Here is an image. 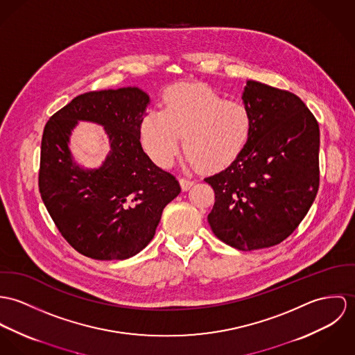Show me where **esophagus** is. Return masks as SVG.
<instances>
[{"instance_id": "obj_1", "label": "esophagus", "mask_w": 355, "mask_h": 355, "mask_svg": "<svg viewBox=\"0 0 355 355\" xmlns=\"http://www.w3.org/2000/svg\"><path fill=\"white\" fill-rule=\"evenodd\" d=\"M180 184H181V188H182V191H189L192 187H193V181H191V180H187V178H181L180 180Z\"/></svg>"}]
</instances>
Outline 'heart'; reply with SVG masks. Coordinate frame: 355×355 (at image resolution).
I'll list each match as a JSON object with an SVG mask.
<instances>
[{"instance_id":"obj_1","label":"heart","mask_w":355,"mask_h":355,"mask_svg":"<svg viewBox=\"0 0 355 355\" xmlns=\"http://www.w3.org/2000/svg\"><path fill=\"white\" fill-rule=\"evenodd\" d=\"M252 129L253 117L243 102L225 99L207 84L187 83L167 89L162 112L143 117L140 140L148 157L167 167L184 136L188 163L204 171H218L242 154Z\"/></svg>"}]
</instances>
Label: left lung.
<instances>
[{
  "label": "left lung",
  "instance_id": "obj_1",
  "mask_svg": "<svg viewBox=\"0 0 355 355\" xmlns=\"http://www.w3.org/2000/svg\"><path fill=\"white\" fill-rule=\"evenodd\" d=\"M243 103L253 117L246 148L223 171L204 178L215 192L208 223L238 250L275 246L302 222L318 184L320 129L293 92L248 80Z\"/></svg>",
  "mask_w": 355,
  "mask_h": 355
}]
</instances>
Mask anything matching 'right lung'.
<instances>
[{
  "label": "right lung",
  "mask_w": 355,
  "mask_h": 355,
  "mask_svg": "<svg viewBox=\"0 0 355 355\" xmlns=\"http://www.w3.org/2000/svg\"><path fill=\"white\" fill-rule=\"evenodd\" d=\"M150 98L136 87L91 91L47 121L40 146V197L58 232L95 260H125L155 236L163 208L180 195L177 178L143 151L140 123ZM78 120L105 126L112 150L104 164L83 171L67 141Z\"/></svg>",
  "instance_id": "add662e5"
}]
</instances>
